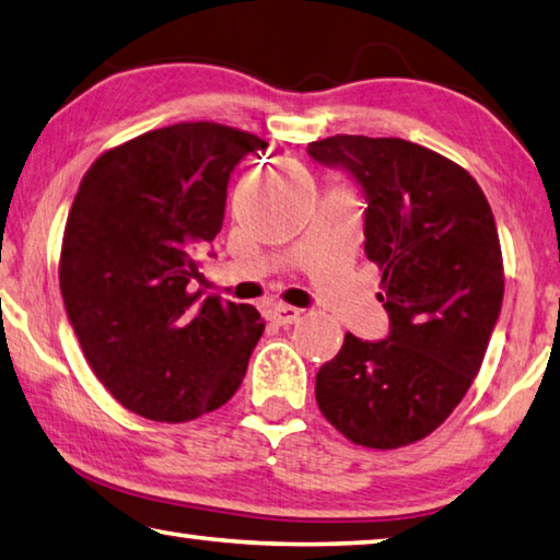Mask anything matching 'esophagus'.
<instances>
[{
  "mask_svg": "<svg viewBox=\"0 0 560 560\" xmlns=\"http://www.w3.org/2000/svg\"><path fill=\"white\" fill-rule=\"evenodd\" d=\"M302 315V310L298 307H290V305H272L268 310V317L272 322H278V325H292V322H298Z\"/></svg>",
  "mask_w": 560,
  "mask_h": 560,
  "instance_id": "34e87169",
  "label": "esophagus"
}]
</instances>
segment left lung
Masks as SVG:
<instances>
[{"label": "left lung", "mask_w": 560, "mask_h": 560, "mask_svg": "<svg viewBox=\"0 0 560 560\" xmlns=\"http://www.w3.org/2000/svg\"><path fill=\"white\" fill-rule=\"evenodd\" d=\"M307 154L364 194V250L384 272L388 315L386 339L347 331L317 371V406L351 443L410 445L465 398L502 312L492 209L463 166L398 137L335 135Z\"/></svg>", "instance_id": "8db88e82"}]
</instances>
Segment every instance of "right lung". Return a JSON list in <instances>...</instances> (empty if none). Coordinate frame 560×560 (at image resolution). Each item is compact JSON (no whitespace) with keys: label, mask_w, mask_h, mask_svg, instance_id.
<instances>
[{"label":"right lung","mask_w":560,"mask_h":560,"mask_svg":"<svg viewBox=\"0 0 560 560\" xmlns=\"http://www.w3.org/2000/svg\"><path fill=\"white\" fill-rule=\"evenodd\" d=\"M260 137L176 122L97 156L71 206L61 295L88 364L132 413L184 423L243 384L265 325L253 305L194 292L196 255Z\"/></svg>","instance_id":"1"}]
</instances>
